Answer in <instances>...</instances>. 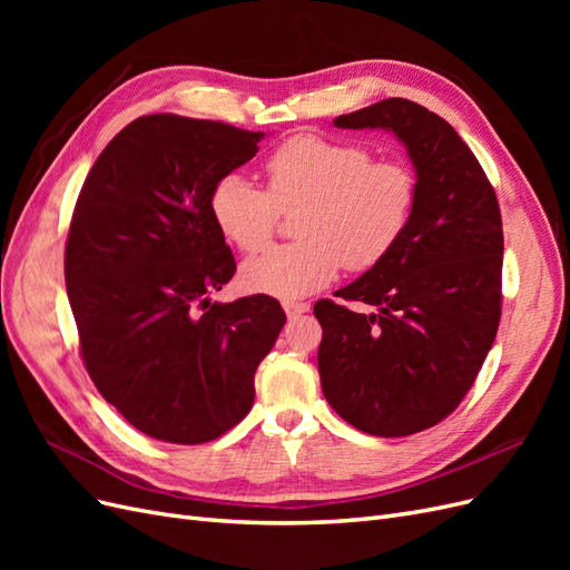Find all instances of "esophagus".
<instances>
[{
  "mask_svg": "<svg viewBox=\"0 0 570 570\" xmlns=\"http://www.w3.org/2000/svg\"><path fill=\"white\" fill-rule=\"evenodd\" d=\"M283 308H285V314L289 318H295V316L306 314L308 308H312V304H306V302H283Z\"/></svg>",
  "mask_w": 570,
  "mask_h": 570,
  "instance_id": "34e87169",
  "label": "esophagus"
}]
</instances>
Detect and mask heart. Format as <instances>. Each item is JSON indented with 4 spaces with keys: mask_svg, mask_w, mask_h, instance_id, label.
<instances>
[{
    "mask_svg": "<svg viewBox=\"0 0 570 570\" xmlns=\"http://www.w3.org/2000/svg\"><path fill=\"white\" fill-rule=\"evenodd\" d=\"M266 189L243 174L223 176L209 197L220 235L239 252H262L281 214L297 212L299 243L258 254L243 283L285 302L331 283L340 266L368 271L396 247L416 206V178L400 161H373L356 142L295 135L266 159Z\"/></svg>",
    "mask_w": 570,
    "mask_h": 570,
    "instance_id": "b5f03b06",
    "label": "heart"
}]
</instances>
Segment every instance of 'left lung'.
<instances>
[{
	"label": "left lung",
	"mask_w": 570,
	"mask_h": 570,
	"mask_svg": "<svg viewBox=\"0 0 570 570\" xmlns=\"http://www.w3.org/2000/svg\"><path fill=\"white\" fill-rule=\"evenodd\" d=\"M337 128H381L416 168L409 228L381 264L335 292L371 314L321 299V387L354 428L404 438L461 404L502 316V214L485 170L459 132L411 99L342 114Z\"/></svg>",
	"instance_id": "8db88e82"
}]
</instances>
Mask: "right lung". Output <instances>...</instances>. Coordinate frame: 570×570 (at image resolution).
Segmentation results:
<instances>
[{
	"label": "right lung",
	"instance_id": "1",
	"mask_svg": "<svg viewBox=\"0 0 570 570\" xmlns=\"http://www.w3.org/2000/svg\"><path fill=\"white\" fill-rule=\"evenodd\" d=\"M264 132L176 114L135 118L99 154L66 239V289L92 383L140 433L202 444L243 421L285 312L268 295L212 302L235 258L214 185Z\"/></svg>",
	"mask_w": 570,
	"mask_h": 570
}]
</instances>
